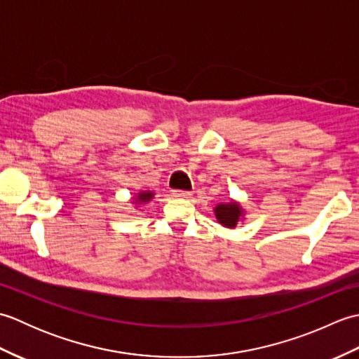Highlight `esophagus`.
I'll use <instances>...</instances> for the list:
<instances>
[{"label":"esophagus","instance_id":"obj_1","mask_svg":"<svg viewBox=\"0 0 359 359\" xmlns=\"http://www.w3.org/2000/svg\"><path fill=\"white\" fill-rule=\"evenodd\" d=\"M172 196L177 197V199H191L193 193L191 191H174Z\"/></svg>","mask_w":359,"mask_h":359}]
</instances>
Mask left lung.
Wrapping results in <instances>:
<instances>
[{
  "instance_id": "left-lung-1",
  "label": "left lung",
  "mask_w": 359,
  "mask_h": 359,
  "mask_svg": "<svg viewBox=\"0 0 359 359\" xmlns=\"http://www.w3.org/2000/svg\"><path fill=\"white\" fill-rule=\"evenodd\" d=\"M212 211H215L217 222L225 228H230V230L238 226L239 222H243V220H245V210L242 208L241 202L234 199L217 203L216 207L212 208Z\"/></svg>"
}]
</instances>
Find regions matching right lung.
<instances>
[{
  "instance_id": "1",
  "label": "right lung",
  "mask_w": 359,
  "mask_h": 359,
  "mask_svg": "<svg viewBox=\"0 0 359 359\" xmlns=\"http://www.w3.org/2000/svg\"><path fill=\"white\" fill-rule=\"evenodd\" d=\"M156 193L149 191V189H144V191H139L137 194H134V197L131 199V202L134 205H147L151 199H154Z\"/></svg>"
}]
</instances>
